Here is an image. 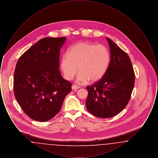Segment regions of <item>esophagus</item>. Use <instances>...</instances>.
Masks as SVG:
<instances>
[{"instance_id":"esophagus-1","label":"esophagus","mask_w":158,"mask_h":158,"mask_svg":"<svg viewBox=\"0 0 158 158\" xmlns=\"http://www.w3.org/2000/svg\"><path fill=\"white\" fill-rule=\"evenodd\" d=\"M79 86H76V85H73L72 86V90H73L74 91H76L77 89H79Z\"/></svg>"}]
</instances>
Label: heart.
<instances>
[{"label":"heart","mask_w":158,"mask_h":158,"mask_svg":"<svg viewBox=\"0 0 158 158\" xmlns=\"http://www.w3.org/2000/svg\"><path fill=\"white\" fill-rule=\"evenodd\" d=\"M110 59V50L105 45L79 42L69 48L68 54L62 56L60 68L67 80H71L79 70L76 82H95L105 75Z\"/></svg>","instance_id":"obj_1"}]
</instances>
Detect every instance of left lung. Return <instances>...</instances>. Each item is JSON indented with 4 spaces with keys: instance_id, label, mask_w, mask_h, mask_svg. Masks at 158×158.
Masks as SVG:
<instances>
[{
    "instance_id": "8db88e82",
    "label": "left lung",
    "mask_w": 158,
    "mask_h": 158,
    "mask_svg": "<svg viewBox=\"0 0 158 158\" xmlns=\"http://www.w3.org/2000/svg\"><path fill=\"white\" fill-rule=\"evenodd\" d=\"M110 46V63L102 78L86 87V101L89 113L99 118L117 115L127 105L133 89L135 75L127 54L106 37Z\"/></svg>"
}]
</instances>
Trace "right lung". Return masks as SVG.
<instances>
[{"label": "right lung", "mask_w": 158, "mask_h": 158, "mask_svg": "<svg viewBox=\"0 0 158 158\" xmlns=\"http://www.w3.org/2000/svg\"><path fill=\"white\" fill-rule=\"evenodd\" d=\"M66 37H46L31 46L18 61L14 77L15 98L34 120H50L60 111L72 83L59 70L61 47Z\"/></svg>", "instance_id": "add662e5"}]
</instances>
